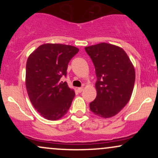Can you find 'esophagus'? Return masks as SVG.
I'll return each instance as SVG.
<instances>
[{
  "label": "esophagus",
  "mask_w": 158,
  "mask_h": 158,
  "mask_svg": "<svg viewBox=\"0 0 158 158\" xmlns=\"http://www.w3.org/2000/svg\"><path fill=\"white\" fill-rule=\"evenodd\" d=\"M77 90H78V92H79V93H81V92H82L83 87H81V88H78Z\"/></svg>",
  "instance_id": "obj_1"
}]
</instances>
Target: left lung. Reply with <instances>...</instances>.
<instances>
[{
    "mask_svg": "<svg viewBox=\"0 0 158 158\" xmlns=\"http://www.w3.org/2000/svg\"><path fill=\"white\" fill-rule=\"evenodd\" d=\"M85 50L97 76V97L90 103V109L103 118L113 117L131 98L135 81L133 64L126 52L115 45L100 43Z\"/></svg>",
    "mask_w": 158,
    "mask_h": 158,
    "instance_id": "8db88e82",
    "label": "left lung"
}]
</instances>
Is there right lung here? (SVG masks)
Masks as SVG:
<instances>
[{"label": "right lung", "instance_id": "add662e5", "mask_svg": "<svg viewBox=\"0 0 158 158\" xmlns=\"http://www.w3.org/2000/svg\"><path fill=\"white\" fill-rule=\"evenodd\" d=\"M79 50L70 45L45 44L29 56L27 93L32 106L44 118L60 119L71 106L75 93L61 79L67 76L68 63Z\"/></svg>", "mask_w": 158, "mask_h": 158}]
</instances>
